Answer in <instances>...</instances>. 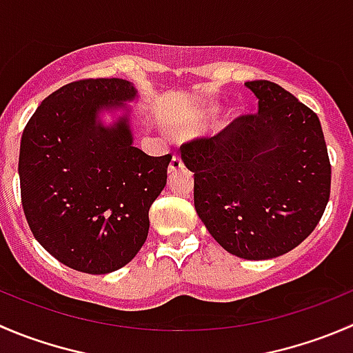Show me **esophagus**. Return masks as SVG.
<instances>
[{
	"mask_svg": "<svg viewBox=\"0 0 353 353\" xmlns=\"http://www.w3.org/2000/svg\"><path fill=\"white\" fill-rule=\"evenodd\" d=\"M184 169V163H183V159L177 155L172 157V160H170L169 163V174H176L179 172V170Z\"/></svg>",
	"mask_w": 353,
	"mask_h": 353,
	"instance_id": "esophagus-1",
	"label": "esophagus"
}]
</instances>
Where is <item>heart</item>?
Masks as SVG:
<instances>
[{
  "instance_id": "heart-1",
  "label": "heart",
  "mask_w": 353,
  "mask_h": 353,
  "mask_svg": "<svg viewBox=\"0 0 353 353\" xmlns=\"http://www.w3.org/2000/svg\"><path fill=\"white\" fill-rule=\"evenodd\" d=\"M215 112H217V108L215 107H205L203 110H201V115H203V117H212Z\"/></svg>"
}]
</instances>
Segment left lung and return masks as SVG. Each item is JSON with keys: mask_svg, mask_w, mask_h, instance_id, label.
Listing matches in <instances>:
<instances>
[{"mask_svg": "<svg viewBox=\"0 0 353 353\" xmlns=\"http://www.w3.org/2000/svg\"><path fill=\"white\" fill-rule=\"evenodd\" d=\"M259 114L181 146L194 172V208L232 255H285L316 229L330 200L331 165L317 115L271 81L245 82Z\"/></svg>", "mask_w": 353, "mask_h": 353, "instance_id": "1", "label": "left lung"}]
</instances>
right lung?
Wrapping results in <instances>:
<instances>
[{
	"mask_svg": "<svg viewBox=\"0 0 353 353\" xmlns=\"http://www.w3.org/2000/svg\"><path fill=\"white\" fill-rule=\"evenodd\" d=\"M134 84L85 79L51 93L20 141L22 207L39 245L88 274L124 268L145 245L148 212L167 184L172 157L134 146ZM118 117L105 125L101 115Z\"/></svg>",
	"mask_w": 353,
	"mask_h": 353,
	"instance_id": "obj_1",
	"label": "right lung"
}]
</instances>
